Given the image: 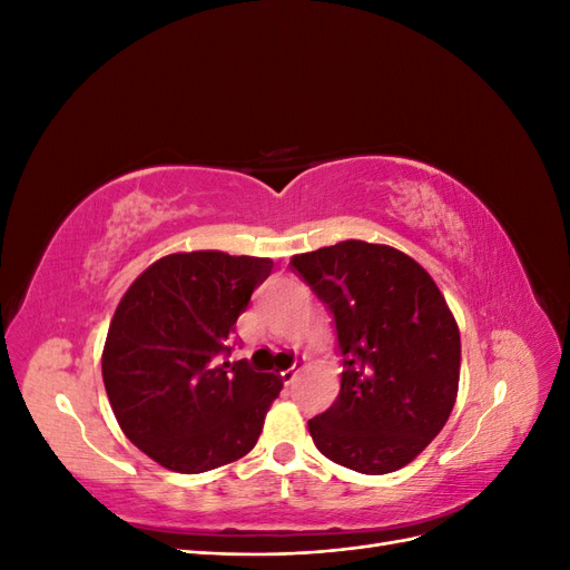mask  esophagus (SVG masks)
Returning <instances> with one entry per match:
<instances>
[{
  "instance_id": "34e87169",
  "label": "esophagus",
  "mask_w": 570,
  "mask_h": 570,
  "mask_svg": "<svg viewBox=\"0 0 570 570\" xmlns=\"http://www.w3.org/2000/svg\"><path fill=\"white\" fill-rule=\"evenodd\" d=\"M297 373H299V364H292L289 368H285V371L281 373V377H283V383H285V385H289V383H295V377H297Z\"/></svg>"
}]
</instances>
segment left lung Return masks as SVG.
I'll return each instance as SVG.
<instances>
[{"instance_id":"1","label":"left lung","mask_w":570,"mask_h":570,"mask_svg":"<svg viewBox=\"0 0 570 570\" xmlns=\"http://www.w3.org/2000/svg\"><path fill=\"white\" fill-rule=\"evenodd\" d=\"M292 266L327 304L344 371L335 404L308 421L318 452L366 475L404 469L454 409L461 337L430 273L390 245L344 239Z\"/></svg>"}]
</instances>
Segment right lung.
<instances>
[{
    "instance_id": "right-lung-1",
    "label": "right lung",
    "mask_w": 570,
    "mask_h": 570,
    "mask_svg": "<svg viewBox=\"0 0 570 570\" xmlns=\"http://www.w3.org/2000/svg\"><path fill=\"white\" fill-rule=\"evenodd\" d=\"M273 262L176 252L145 268L111 318L101 377L126 438L176 473H204L254 450L283 390L278 373L220 361Z\"/></svg>"
}]
</instances>
